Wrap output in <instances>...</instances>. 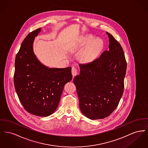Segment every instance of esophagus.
<instances>
[{"mask_svg":"<svg viewBox=\"0 0 148 148\" xmlns=\"http://www.w3.org/2000/svg\"><path fill=\"white\" fill-rule=\"evenodd\" d=\"M71 73H72V75H73V77H74L77 74V69L75 67H74V66L72 67Z\"/></svg>","mask_w":148,"mask_h":148,"instance_id":"obj_1","label":"esophagus"}]
</instances>
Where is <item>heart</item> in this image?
Returning <instances> with one entry per match:
<instances>
[{
    "instance_id": "heart-1",
    "label": "heart",
    "mask_w": 148,
    "mask_h": 148,
    "mask_svg": "<svg viewBox=\"0 0 148 148\" xmlns=\"http://www.w3.org/2000/svg\"><path fill=\"white\" fill-rule=\"evenodd\" d=\"M87 47L81 53V59L85 62L94 61L99 56L103 47V42L99 38H95L92 35H88L79 39L75 44L77 50H82Z\"/></svg>"
}]
</instances>
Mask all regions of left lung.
Wrapping results in <instances>:
<instances>
[{"label": "left lung", "instance_id": "1", "mask_svg": "<svg viewBox=\"0 0 148 148\" xmlns=\"http://www.w3.org/2000/svg\"><path fill=\"white\" fill-rule=\"evenodd\" d=\"M109 50L87 64H79L76 86L81 112L91 120L108 117L123 95L127 63L121 45L108 32Z\"/></svg>", "mask_w": 148, "mask_h": 148}]
</instances>
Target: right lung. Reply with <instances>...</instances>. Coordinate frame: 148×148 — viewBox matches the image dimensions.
Returning <instances> with one entry per match:
<instances>
[{
	"mask_svg": "<svg viewBox=\"0 0 148 148\" xmlns=\"http://www.w3.org/2000/svg\"><path fill=\"white\" fill-rule=\"evenodd\" d=\"M41 30L30 32L21 44L15 60L14 84L27 111L47 117L58 108L64 85L72 79V74L71 67L50 68L37 58L33 44Z\"/></svg>",
	"mask_w": 148,
	"mask_h": 148,
	"instance_id": "obj_1",
	"label": "right lung"
}]
</instances>
